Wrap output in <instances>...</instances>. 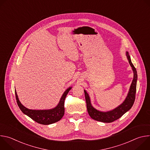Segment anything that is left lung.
I'll list each match as a JSON object with an SVG mask.
<instances>
[{
    "instance_id": "left-lung-1",
    "label": "left lung",
    "mask_w": 150,
    "mask_h": 150,
    "mask_svg": "<svg viewBox=\"0 0 150 150\" xmlns=\"http://www.w3.org/2000/svg\"><path fill=\"white\" fill-rule=\"evenodd\" d=\"M126 56L127 57L128 60L130 65L132 68V70L134 71V79L132 82L131 83V87L129 89V91L128 93L127 96L126 97L125 100L123 103L120 105L117 108L115 109L114 110L108 112H102L98 111L94 109L93 107L91 105L90 97L87 93V91L84 90L85 96V100H86L87 103V108L88 113L90 116L94 120L104 122V123H111L116 120L117 119H119L122 117L126 112L128 110H130L131 108L132 107L135 100V94L137 91V72L136 68L132 64L130 56L129 53L126 52Z\"/></svg>"
}]
</instances>
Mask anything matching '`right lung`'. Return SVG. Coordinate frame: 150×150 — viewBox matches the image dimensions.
<instances>
[{"label": "right lung", "mask_w": 150, "mask_h": 150, "mask_svg": "<svg viewBox=\"0 0 150 150\" xmlns=\"http://www.w3.org/2000/svg\"><path fill=\"white\" fill-rule=\"evenodd\" d=\"M71 89V87L69 88L63 93L58 105L55 108L50 110H30L25 108V107L20 103L16 90H15V93L18 105L21 109V110L23 112V113L29 116L35 122L40 124L46 125L58 122L63 116L64 113H65V108H64L65 100Z\"/></svg>", "instance_id": "obj_1"}]
</instances>
